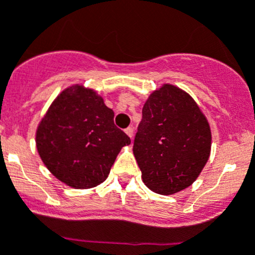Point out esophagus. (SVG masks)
I'll list each match as a JSON object with an SVG mask.
<instances>
[{"label":"esophagus","instance_id":"esophagus-1","mask_svg":"<svg viewBox=\"0 0 255 255\" xmlns=\"http://www.w3.org/2000/svg\"><path fill=\"white\" fill-rule=\"evenodd\" d=\"M125 132L130 139H132V136H134V130H132V128H128V129H125Z\"/></svg>","mask_w":255,"mask_h":255}]
</instances>
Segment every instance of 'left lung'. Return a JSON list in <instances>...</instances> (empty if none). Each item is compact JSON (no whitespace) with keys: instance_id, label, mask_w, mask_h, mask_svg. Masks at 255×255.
<instances>
[{"instance_id":"8db88e82","label":"left lung","mask_w":255,"mask_h":255,"mask_svg":"<svg viewBox=\"0 0 255 255\" xmlns=\"http://www.w3.org/2000/svg\"><path fill=\"white\" fill-rule=\"evenodd\" d=\"M132 151L149 190L173 195L191 186L209 160V121L188 93L164 83L144 104Z\"/></svg>"}]
</instances>
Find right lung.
I'll use <instances>...</instances> for the list:
<instances>
[{
	"instance_id": "1",
	"label": "right lung",
	"mask_w": 255,
	"mask_h": 255,
	"mask_svg": "<svg viewBox=\"0 0 255 255\" xmlns=\"http://www.w3.org/2000/svg\"><path fill=\"white\" fill-rule=\"evenodd\" d=\"M36 149L55 178L77 190L101 184L130 137L91 88L73 85L51 102L36 129Z\"/></svg>"
}]
</instances>
